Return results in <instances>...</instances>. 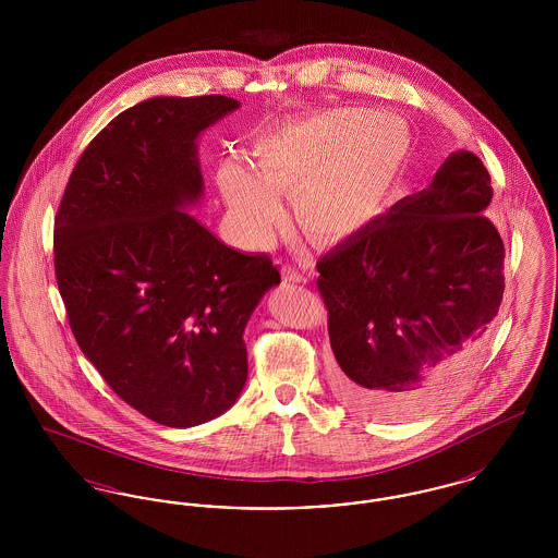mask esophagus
<instances>
[{
  "mask_svg": "<svg viewBox=\"0 0 558 558\" xmlns=\"http://www.w3.org/2000/svg\"><path fill=\"white\" fill-rule=\"evenodd\" d=\"M284 280L287 282H307V278L303 274H299L294 267H284Z\"/></svg>",
  "mask_w": 558,
  "mask_h": 558,
  "instance_id": "esophagus-1",
  "label": "esophagus"
}]
</instances>
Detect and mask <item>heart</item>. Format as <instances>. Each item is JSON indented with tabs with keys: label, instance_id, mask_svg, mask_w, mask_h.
I'll return each instance as SVG.
<instances>
[{
	"label": "heart",
	"instance_id": "b5f03b06",
	"mask_svg": "<svg viewBox=\"0 0 558 558\" xmlns=\"http://www.w3.org/2000/svg\"><path fill=\"white\" fill-rule=\"evenodd\" d=\"M403 157L405 133L396 119L362 107L328 108L262 135L253 146L255 168L223 160L217 184L251 239H266L284 194L294 196L305 234L341 240L383 211Z\"/></svg>",
	"mask_w": 558,
	"mask_h": 558
}]
</instances>
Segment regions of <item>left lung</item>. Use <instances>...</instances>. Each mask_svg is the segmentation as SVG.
<instances>
[{"instance_id": "1", "label": "left lung", "mask_w": 558, "mask_h": 558, "mask_svg": "<svg viewBox=\"0 0 558 558\" xmlns=\"http://www.w3.org/2000/svg\"><path fill=\"white\" fill-rule=\"evenodd\" d=\"M492 178L469 150L430 186L318 262L332 389L362 416L405 421L458 393L505 294V244L483 215Z\"/></svg>"}]
</instances>
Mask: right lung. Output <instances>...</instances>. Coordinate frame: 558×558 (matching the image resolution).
Here are the masks:
<instances>
[{
    "label": "right lung",
    "mask_w": 558,
    "mask_h": 558,
    "mask_svg": "<svg viewBox=\"0 0 558 558\" xmlns=\"http://www.w3.org/2000/svg\"><path fill=\"white\" fill-rule=\"evenodd\" d=\"M240 107L228 96L144 100L77 160L53 219V267L71 330L110 389L186 428L230 410L246 383L244 328L280 284L267 255L215 239L196 140Z\"/></svg>",
    "instance_id": "add662e5"
}]
</instances>
